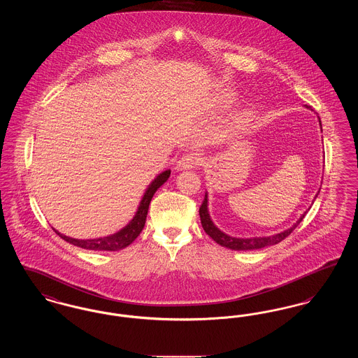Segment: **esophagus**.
Instances as JSON below:
<instances>
[{
  "instance_id": "34e87169",
  "label": "esophagus",
  "mask_w": 358,
  "mask_h": 358,
  "mask_svg": "<svg viewBox=\"0 0 358 358\" xmlns=\"http://www.w3.org/2000/svg\"><path fill=\"white\" fill-rule=\"evenodd\" d=\"M201 158L197 153L184 154L178 161H177V171H185V169H192L200 165Z\"/></svg>"
}]
</instances>
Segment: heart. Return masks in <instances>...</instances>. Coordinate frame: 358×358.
Segmentation results:
<instances>
[{
  "label": "heart",
  "instance_id": "obj_1",
  "mask_svg": "<svg viewBox=\"0 0 358 358\" xmlns=\"http://www.w3.org/2000/svg\"><path fill=\"white\" fill-rule=\"evenodd\" d=\"M245 120H247V118H245Z\"/></svg>",
  "mask_w": 358,
  "mask_h": 358
}]
</instances>
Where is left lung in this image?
<instances>
[{"instance_id":"1","label":"left lung","mask_w":358,"mask_h":358,"mask_svg":"<svg viewBox=\"0 0 358 358\" xmlns=\"http://www.w3.org/2000/svg\"><path fill=\"white\" fill-rule=\"evenodd\" d=\"M321 122V120H320ZM208 199H206V194H205L204 201L200 206V219H201V225L204 228L205 232L208 234V236L213 238L217 244H220L222 247H227L229 250H235V251H247V250H259V248H263V247H267V245H273V244H278L280 243L282 240L289 236V234L296 228V225L299 222L303 220L306 212L301 216V219L298 222H295L291 228L280 232V234H276L273 236H267V238H232V236H228L225 235L224 232H222L209 217V213H208Z\"/></svg>"}]
</instances>
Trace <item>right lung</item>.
Wrapping results in <instances>:
<instances>
[{
  "label": "right lung",
  "mask_w": 358,
  "mask_h": 358,
  "mask_svg": "<svg viewBox=\"0 0 358 358\" xmlns=\"http://www.w3.org/2000/svg\"><path fill=\"white\" fill-rule=\"evenodd\" d=\"M169 176H171V171H165L154 180L153 182L148 187L145 196L142 197V201H141L139 208L136 210L134 219L129 222V225H126L123 229H120V232H117V234H114L111 236L101 238H90V240H78V238H69L66 235H62L56 229H53V231L60 238H64L69 244H73V245L85 248V250H91V251H120L122 248H126L142 232V229L145 227V222H146L149 204H150V201L153 199L154 193L157 192V189L161 187L164 182H166Z\"/></svg>",
  "instance_id": "right-lung-1"
}]
</instances>
